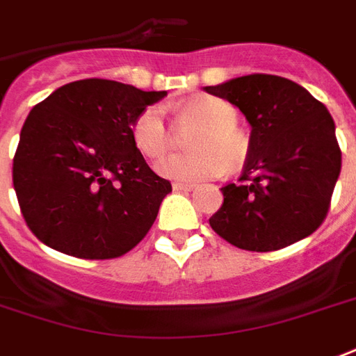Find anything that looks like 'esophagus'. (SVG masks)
I'll return each mask as SVG.
<instances>
[{"label": "esophagus", "mask_w": 356, "mask_h": 356, "mask_svg": "<svg viewBox=\"0 0 356 356\" xmlns=\"http://www.w3.org/2000/svg\"><path fill=\"white\" fill-rule=\"evenodd\" d=\"M172 189L175 191H191V189H195V184H191V181H175Z\"/></svg>", "instance_id": "1"}]
</instances>
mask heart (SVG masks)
I'll return each instance as SVG.
<instances>
[{"mask_svg": "<svg viewBox=\"0 0 356 356\" xmlns=\"http://www.w3.org/2000/svg\"><path fill=\"white\" fill-rule=\"evenodd\" d=\"M188 111L207 124V131L199 134L193 155H168L157 163L155 170L165 178L180 181H197L222 175L229 165L241 161L245 153V142L237 132V110L232 104L201 96L188 104ZM134 147L147 159H159L170 144L165 108L152 104L140 111L131 127Z\"/></svg>", "mask_w": 356, "mask_h": 356, "instance_id": "b5f03b06", "label": "heart"}]
</instances>
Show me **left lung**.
I'll return each mask as SVG.
<instances>
[{"mask_svg":"<svg viewBox=\"0 0 356 356\" xmlns=\"http://www.w3.org/2000/svg\"><path fill=\"white\" fill-rule=\"evenodd\" d=\"M204 90L237 106L252 129L243 176L222 188L224 203L210 227L254 252L309 237L326 218L341 170L326 106L279 75H243Z\"/></svg>","mask_w":356,"mask_h":356,"instance_id":"obj_1","label":"left lung"}]
</instances>
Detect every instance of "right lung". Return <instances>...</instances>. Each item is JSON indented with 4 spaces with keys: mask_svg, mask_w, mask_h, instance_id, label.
<instances>
[{
    "mask_svg": "<svg viewBox=\"0 0 356 356\" xmlns=\"http://www.w3.org/2000/svg\"><path fill=\"white\" fill-rule=\"evenodd\" d=\"M165 96L81 79L33 106L13 159V186L43 245L83 260H110L146 237L172 188L147 167L131 127Z\"/></svg>",
    "mask_w": 356,
    "mask_h": 356,
    "instance_id": "1",
    "label": "right lung"
}]
</instances>
